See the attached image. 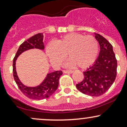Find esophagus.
<instances>
[{
  "instance_id": "1",
  "label": "esophagus",
  "mask_w": 127,
  "mask_h": 127,
  "mask_svg": "<svg viewBox=\"0 0 127 127\" xmlns=\"http://www.w3.org/2000/svg\"><path fill=\"white\" fill-rule=\"evenodd\" d=\"M63 72L64 73H72L73 72V70H63Z\"/></svg>"
}]
</instances>
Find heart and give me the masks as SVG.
Returning <instances> with one entry per match:
<instances>
[{
	"instance_id": "1",
	"label": "heart",
	"mask_w": 127,
	"mask_h": 127,
	"mask_svg": "<svg viewBox=\"0 0 127 127\" xmlns=\"http://www.w3.org/2000/svg\"><path fill=\"white\" fill-rule=\"evenodd\" d=\"M98 43L94 36L72 33L62 36L54 43L46 46V53L53 65H62L67 54L69 65L84 68L95 62Z\"/></svg>"
}]
</instances>
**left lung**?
<instances>
[{
	"label": "left lung",
	"instance_id": "1",
	"mask_svg": "<svg viewBox=\"0 0 127 127\" xmlns=\"http://www.w3.org/2000/svg\"><path fill=\"white\" fill-rule=\"evenodd\" d=\"M95 37L100 45L99 55L94 64L84 72L83 81L76 85L80 92L93 97L104 94L117 74V60L112 45L100 34H95Z\"/></svg>",
	"mask_w": 127,
	"mask_h": 127
}]
</instances>
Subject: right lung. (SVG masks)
<instances>
[{"label":"right lung","mask_w":127,"mask_h":127,"mask_svg":"<svg viewBox=\"0 0 127 127\" xmlns=\"http://www.w3.org/2000/svg\"><path fill=\"white\" fill-rule=\"evenodd\" d=\"M43 39V33H37L27 39L26 41H24L20 45L13 60V76L16 84L24 95L33 100H42L50 97L57 89L59 84V78L63 74L62 71L61 70L55 71L48 73L43 82L36 87L25 86L22 84L18 79L15 70V62L18 57L23 52L29 49L33 48L44 49Z\"/></svg>","instance_id":"add662e5"}]
</instances>
